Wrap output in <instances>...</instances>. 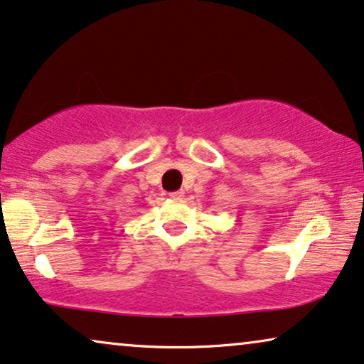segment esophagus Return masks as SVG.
<instances>
[{
  "instance_id": "obj_1",
  "label": "esophagus",
  "mask_w": 364,
  "mask_h": 364,
  "mask_svg": "<svg viewBox=\"0 0 364 364\" xmlns=\"http://www.w3.org/2000/svg\"><path fill=\"white\" fill-rule=\"evenodd\" d=\"M169 197L173 200H181L183 197V191H177V192H172L169 193Z\"/></svg>"
}]
</instances>
